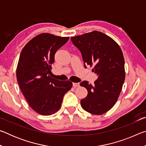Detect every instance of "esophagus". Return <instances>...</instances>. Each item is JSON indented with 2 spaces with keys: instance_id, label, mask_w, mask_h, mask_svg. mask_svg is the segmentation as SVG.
<instances>
[{
  "instance_id": "1",
  "label": "esophagus",
  "mask_w": 146,
  "mask_h": 146,
  "mask_svg": "<svg viewBox=\"0 0 146 146\" xmlns=\"http://www.w3.org/2000/svg\"><path fill=\"white\" fill-rule=\"evenodd\" d=\"M73 86L74 88H77V87H79L80 86V84L79 83H75V82H73Z\"/></svg>"
}]
</instances>
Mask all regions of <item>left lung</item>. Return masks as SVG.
<instances>
[{
  "mask_svg": "<svg viewBox=\"0 0 146 146\" xmlns=\"http://www.w3.org/2000/svg\"><path fill=\"white\" fill-rule=\"evenodd\" d=\"M81 52L86 65L93 66L98 76L94 85L88 81L80 84L88 90L81 100L82 108L93 115H102L115 104L125 80L124 58L118 44L110 36L98 31L71 37Z\"/></svg>",
  "mask_w": 146,
  "mask_h": 146,
  "instance_id": "1",
  "label": "left lung"
}]
</instances>
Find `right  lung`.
<instances>
[{
	"label": "right lung",
	"mask_w": 146,
	"mask_h": 146,
	"mask_svg": "<svg viewBox=\"0 0 146 146\" xmlns=\"http://www.w3.org/2000/svg\"><path fill=\"white\" fill-rule=\"evenodd\" d=\"M70 37L41 33L24 47L17 68V79L29 105L38 114L48 116L57 112L63 97L72 88L70 80L51 78L55 54Z\"/></svg>",
	"instance_id": "right-lung-1"
}]
</instances>
